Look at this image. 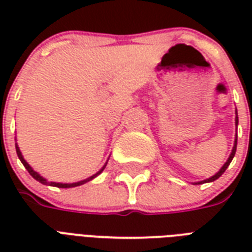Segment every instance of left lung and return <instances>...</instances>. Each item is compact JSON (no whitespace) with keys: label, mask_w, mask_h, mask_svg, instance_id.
Returning <instances> with one entry per match:
<instances>
[{"label":"left lung","mask_w":252,"mask_h":252,"mask_svg":"<svg viewBox=\"0 0 252 252\" xmlns=\"http://www.w3.org/2000/svg\"><path fill=\"white\" fill-rule=\"evenodd\" d=\"M235 124H237V126H238V115H237V118H235ZM235 150H237V138H235L234 148H233V150H231L230 157L227 158V161L225 162V165H223L222 167H221V170H220V171L217 172V174H216V175H213V176H212V178H209V179L204 180V182H201V183H207V182H213V180L219 179L220 176L222 175L223 172H225V170H226V168L229 167V165H230V162L233 161V158H234V156H235ZM199 184H200V183H199Z\"/></svg>","instance_id":"8db88e82"}]
</instances>
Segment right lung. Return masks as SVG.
Instances as JSON below:
<instances>
[{
  "instance_id": "obj_1",
  "label": "right lung",
  "mask_w": 252,
  "mask_h": 252,
  "mask_svg": "<svg viewBox=\"0 0 252 252\" xmlns=\"http://www.w3.org/2000/svg\"><path fill=\"white\" fill-rule=\"evenodd\" d=\"M15 149H17L18 157H19V159H21V162H22V163H23V166H25V167L27 168V171L30 172V175L32 176L33 179H36L37 182H40V183H43V184H48V186H53V187H59V188H70V187H77V186H81V184L86 183V182H89V180H91V179H93V178H95V176L98 175V174H100V172L103 171V168H104V167H103L102 170H100V171L98 172V174H95V175L90 176V178H89V179L82 180V182H77V183H72V184H63V183H55V182H47V180H45L44 178H41V176L39 175V174H37V172L33 171L32 168H31V166H30L29 163H27V162L25 161V158L22 157V153H21V150H19V148H18V146H15Z\"/></svg>"
}]
</instances>
